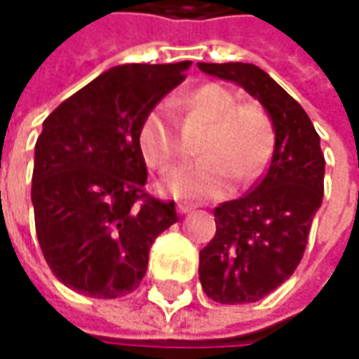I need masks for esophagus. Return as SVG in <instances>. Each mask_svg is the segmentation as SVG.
Returning <instances> with one entry per match:
<instances>
[{
  "label": "esophagus",
  "mask_w": 359,
  "mask_h": 359,
  "mask_svg": "<svg viewBox=\"0 0 359 359\" xmlns=\"http://www.w3.org/2000/svg\"><path fill=\"white\" fill-rule=\"evenodd\" d=\"M196 208H198V203H194V201H180L177 203V212L180 214H187V212H191Z\"/></svg>",
  "instance_id": "esophagus-1"
}]
</instances>
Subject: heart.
<instances>
[{"instance_id":"1","label":"heart","mask_w":359,"mask_h":359,"mask_svg":"<svg viewBox=\"0 0 359 359\" xmlns=\"http://www.w3.org/2000/svg\"><path fill=\"white\" fill-rule=\"evenodd\" d=\"M177 105L191 119L208 123L200 159L177 168L163 180V189L177 198L224 194L236 177L243 186L266 172L276 147V130L268 109L257 102H238L236 91L222 83H201L186 91ZM137 145L145 163L170 172L184 144L177 121L163 105L145 114L137 131Z\"/></svg>"}]
</instances>
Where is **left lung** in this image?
Segmentation results:
<instances>
[{
    "instance_id": "obj_1",
    "label": "left lung",
    "mask_w": 359,
    "mask_h": 359,
    "mask_svg": "<svg viewBox=\"0 0 359 359\" xmlns=\"http://www.w3.org/2000/svg\"><path fill=\"white\" fill-rule=\"evenodd\" d=\"M257 97L276 130L266 175L238 200L214 210L215 233L200 252V282L219 304H252L280 287L299 266L324 198L320 135L296 100L252 63H198Z\"/></svg>"
}]
</instances>
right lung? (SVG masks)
I'll use <instances>...</instances> for the list:
<instances>
[{"mask_svg":"<svg viewBox=\"0 0 359 359\" xmlns=\"http://www.w3.org/2000/svg\"><path fill=\"white\" fill-rule=\"evenodd\" d=\"M187 67H111L43 121L32 177L35 233L53 276L83 296L114 299L137 290L151 243L177 222L175 203L145 189L137 131Z\"/></svg>","mask_w":359,"mask_h":359,"instance_id":"right-lung-1","label":"right lung"}]
</instances>
